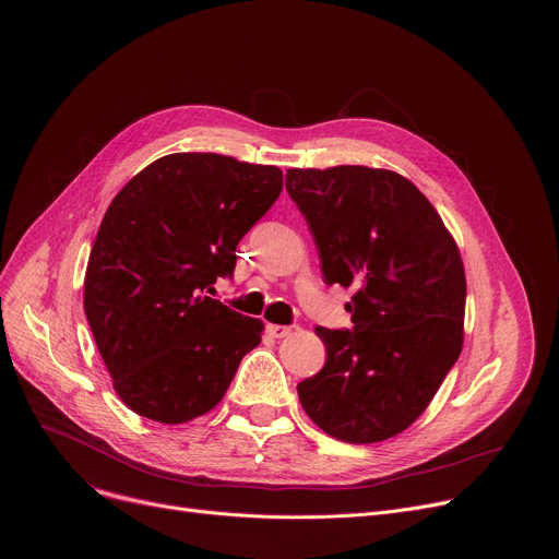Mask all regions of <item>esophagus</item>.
Wrapping results in <instances>:
<instances>
[{
  "label": "esophagus",
  "mask_w": 559,
  "mask_h": 559,
  "mask_svg": "<svg viewBox=\"0 0 559 559\" xmlns=\"http://www.w3.org/2000/svg\"><path fill=\"white\" fill-rule=\"evenodd\" d=\"M267 332H270V336H274V338H285V336L292 334V328H285V325H267Z\"/></svg>",
  "instance_id": "1"
}]
</instances>
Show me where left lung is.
<instances>
[{"mask_svg":"<svg viewBox=\"0 0 559 559\" xmlns=\"http://www.w3.org/2000/svg\"><path fill=\"white\" fill-rule=\"evenodd\" d=\"M285 188L316 238L328 285L354 289V332L316 328L328 360L298 382L305 414L336 440L382 442L433 401L464 343L460 250L403 175L289 168Z\"/></svg>","mask_w":559,"mask_h":559,"instance_id":"left-lung-1","label":"left lung"}]
</instances>
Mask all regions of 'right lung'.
Returning <instances> with one entry per match:
<instances>
[{
  "label": "right lung",
  "mask_w": 559,
  "mask_h": 559,
  "mask_svg": "<svg viewBox=\"0 0 559 559\" xmlns=\"http://www.w3.org/2000/svg\"><path fill=\"white\" fill-rule=\"evenodd\" d=\"M281 190L276 166L177 152L112 199L91 250L84 309L128 409L181 425L221 403L263 323L205 292L231 276L238 241Z\"/></svg>",
  "instance_id": "1"
}]
</instances>
